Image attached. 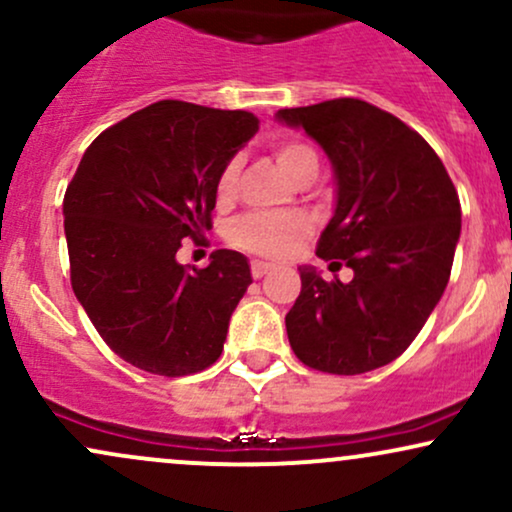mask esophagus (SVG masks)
<instances>
[{
    "label": "esophagus",
    "instance_id": "obj_1",
    "mask_svg": "<svg viewBox=\"0 0 512 512\" xmlns=\"http://www.w3.org/2000/svg\"><path fill=\"white\" fill-rule=\"evenodd\" d=\"M272 264L269 262H262V260H252V276H255V279H262L264 274H269L272 272Z\"/></svg>",
    "mask_w": 512,
    "mask_h": 512
}]
</instances>
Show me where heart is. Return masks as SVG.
<instances>
[{
  "mask_svg": "<svg viewBox=\"0 0 512 512\" xmlns=\"http://www.w3.org/2000/svg\"><path fill=\"white\" fill-rule=\"evenodd\" d=\"M274 158L276 163H279V168L284 170L293 182L308 173V170H317V154L313 151V146L301 142L276 144ZM238 173V161H231L223 168L219 185H216V192H219L221 199H228L236 192ZM308 231L310 223L298 214H260V211H252V214L240 216V219L233 223L231 231H228V238H231V243L238 245L240 250L281 260V257L291 255V250L296 248L298 240H301Z\"/></svg>",
  "mask_w": 512,
  "mask_h": 512,
  "instance_id": "heart-1",
  "label": "heart"
}]
</instances>
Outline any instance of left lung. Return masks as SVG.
<instances>
[{"mask_svg": "<svg viewBox=\"0 0 512 512\" xmlns=\"http://www.w3.org/2000/svg\"><path fill=\"white\" fill-rule=\"evenodd\" d=\"M274 117L305 129L330 158L334 211L317 257L354 272L344 284L298 267L301 296L286 315L291 349L334 375L387 366L448 286L462 223L455 185L421 134L366 101L334 98Z\"/></svg>", "mask_w": 512, "mask_h": 512, "instance_id": "8db88e82", "label": "left lung"}]
</instances>
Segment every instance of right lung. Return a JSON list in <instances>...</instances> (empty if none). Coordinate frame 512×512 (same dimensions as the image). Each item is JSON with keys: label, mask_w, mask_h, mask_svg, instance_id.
Wrapping results in <instances>:
<instances>
[{"label": "right lung", "mask_w": 512, "mask_h": 512, "mask_svg": "<svg viewBox=\"0 0 512 512\" xmlns=\"http://www.w3.org/2000/svg\"><path fill=\"white\" fill-rule=\"evenodd\" d=\"M245 110L158 101L88 146L64 195L72 289L103 342L146 373L178 378L221 356L252 284L248 257L178 262L209 228L223 168L257 132Z\"/></svg>", "instance_id": "1"}]
</instances>
